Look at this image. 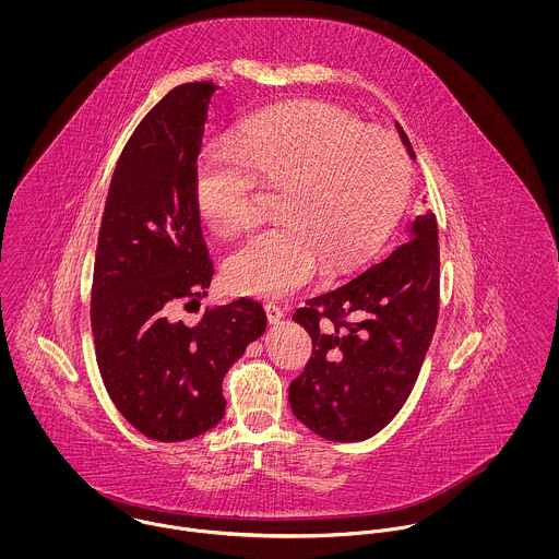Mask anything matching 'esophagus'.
I'll list each match as a JSON object with an SVG mask.
<instances>
[{
    "label": "esophagus",
    "instance_id": "34e87169",
    "mask_svg": "<svg viewBox=\"0 0 559 559\" xmlns=\"http://www.w3.org/2000/svg\"><path fill=\"white\" fill-rule=\"evenodd\" d=\"M264 312H266V319H269L271 324H277L280 320L284 319V310L280 306H275V304H266Z\"/></svg>",
    "mask_w": 559,
    "mask_h": 559
}]
</instances>
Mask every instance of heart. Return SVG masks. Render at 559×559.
I'll list each match as a JSON object with an SVG mask.
<instances>
[{"mask_svg":"<svg viewBox=\"0 0 559 559\" xmlns=\"http://www.w3.org/2000/svg\"><path fill=\"white\" fill-rule=\"evenodd\" d=\"M258 178L282 185L280 226L262 228L226 258L230 290L282 297L306 286L324 260L337 271L372 255L392 230L408 187L399 140L324 100L264 109L237 140H213L200 155L193 200L217 233L247 226Z\"/></svg>","mask_w":559,"mask_h":559,"instance_id":"heart-1","label":"heart"}]
</instances>
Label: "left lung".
<instances>
[{"label": "left lung", "instance_id": "1", "mask_svg": "<svg viewBox=\"0 0 559 559\" xmlns=\"http://www.w3.org/2000/svg\"><path fill=\"white\" fill-rule=\"evenodd\" d=\"M437 317L439 235L426 211L399 247L293 314L312 337V357L288 392L297 419L340 443L383 430L417 381Z\"/></svg>", "mask_w": 559, "mask_h": 559}]
</instances>
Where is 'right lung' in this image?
I'll return each instance as SVG.
<instances>
[{
    "instance_id": "obj_1",
    "label": "right lung",
    "mask_w": 559,
    "mask_h": 559,
    "mask_svg": "<svg viewBox=\"0 0 559 559\" xmlns=\"http://www.w3.org/2000/svg\"><path fill=\"white\" fill-rule=\"evenodd\" d=\"M217 87L182 83L138 124L111 176L94 258L90 319L105 390L133 428L163 443L222 421L224 377L266 329L247 297L206 310L195 326L169 319L213 280L193 180Z\"/></svg>"
}]
</instances>
